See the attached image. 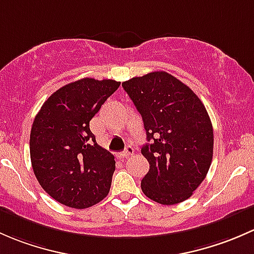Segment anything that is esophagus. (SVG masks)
<instances>
[{"instance_id":"obj_1","label":"esophagus","mask_w":254,"mask_h":254,"mask_svg":"<svg viewBox=\"0 0 254 254\" xmlns=\"http://www.w3.org/2000/svg\"><path fill=\"white\" fill-rule=\"evenodd\" d=\"M133 153H134V149H133L130 145H127L126 149L120 154V158H128V156L133 155Z\"/></svg>"}]
</instances>
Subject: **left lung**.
<instances>
[{
    "label": "left lung",
    "instance_id": "obj_1",
    "mask_svg": "<svg viewBox=\"0 0 254 254\" xmlns=\"http://www.w3.org/2000/svg\"><path fill=\"white\" fill-rule=\"evenodd\" d=\"M142 115L149 143L143 193L164 205L188 199L205 179L213 160L214 134L205 106L192 89L159 70L122 83Z\"/></svg>",
    "mask_w": 254,
    "mask_h": 254
}]
</instances>
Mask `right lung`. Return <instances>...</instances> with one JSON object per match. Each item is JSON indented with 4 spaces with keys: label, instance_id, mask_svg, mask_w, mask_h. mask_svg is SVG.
I'll return each instance as SVG.
<instances>
[{
    "label": "right lung",
    "instance_id": "right-lung-1",
    "mask_svg": "<svg viewBox=\"0 0 254 254\" xmlns=\"http://www.w3.org/2000/svg\"><path fill=\"white\" fill-rule=\"evenodd\" d=\"M121 83L83 78L55 91L30 130V159L50 197L85 209L109 194L115 158L96 143L89 122Z\"/></svg>",
    "mask_w": 254,
    "mask_h": 254
}]
</instances>
